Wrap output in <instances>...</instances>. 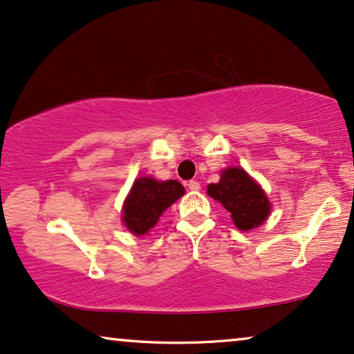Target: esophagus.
<instances>
[{
  "instance_id": "esophagus-1",
  "label": "esophagus",
  "mask_w": 354,
  "mask_h": 354,
  "mask_svg": "<svg viewBox=\"0 0 354 354\" xmlns=\"http://www.w3.org/2000/svg\"><path fill=\"white\" fill-rule=\"evenodd\" d=\"M187 187H189L191 191H201V183L191 180L189 183H187Z\"/></svg>"
}]
</instances>
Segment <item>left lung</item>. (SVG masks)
Wrapping results in <instances>:
<instances>
[{"instance_id": "left-lung-1", "label": "left lung", "mask_w": 354, "mask_h": 354, "mask_svg": "<svg viewBox=\"0 0 354 354\" xmlns=\"http://www.w3.org/2000/svg\"><path fill=\"white\" fill-rule=\"evenodd\" d=\"M207 194L232 214L234 225L243 232L259 226L270 214L267 196L243 168L225 169L220 181L207 187Z\"/></svg>"}]
</instances>
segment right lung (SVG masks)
Masks as SVG:
<instances>
[{"instance_id":"obj_1","label":"right lung","mask_w":354,"mask_h":354,"mask_svg":"<svg viewBox=\"0 0 354 354\" xmlns=\"http://www.w3.org/2000/svg\"><path fill=\"white\" fill-rule=\"evenodd\" d=\"M185 194L181 183L157 181L153 178H139L134 181L131 194L124 202L122 220L134 234L147 233L157 223L163 210Z\"/></svg>"}]
</instances>
